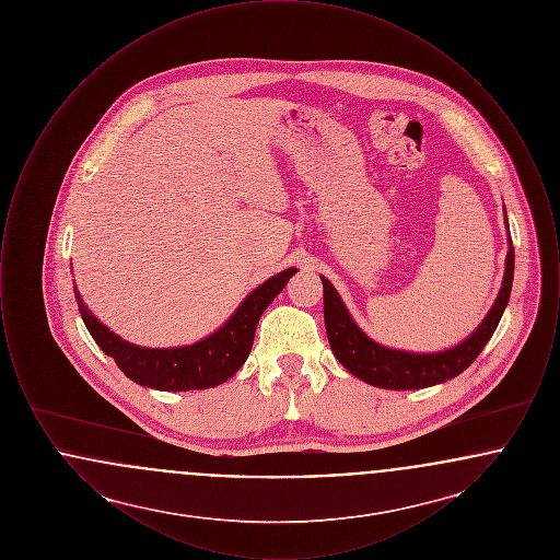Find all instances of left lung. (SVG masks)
Listing matches in <instances>:
<instances>
[{"instance_id":"1","label":"left lung","mask_w":560,"mask_h":560,"mask_svg":"<svg viewBox=\"0 0 560 560\" xmlns=\"http://www.w3.org/2000/svg\"><path fill=\"white\" fill-rule=\"evenodd\" d=\"M508 241L510 249L506 256V272L502 290L498 293L491 311L462 345L441 352H405L373 342L372 338L365 336L352 320L336 288L325 277H320L325 329L336 359L359 380L388 390L427 388L459 375L479 357L480 350L491 340L498 323L504 315L514 277V247L512 240Z\"/></svg>"}]
</instances>
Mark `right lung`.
<instances>
[{"label": "right lung", "instance_id": "add662e5", "mask_svg": "<svg viewBox=\"0 0 560 560\" xmlns=\"http://www.w3.org/2000/svg\"><path fill=\"white\" fill-rule=\"evenodd\" d=\"M293 272L298 270L285 268L283 272L270 277L241 302L233 317L220 329L190 347L144 348L130 345L96 319L92 311H88L78 288L75 298L81 319L94 342L103 348L105 354L115 359L117 368L132 382L167 393H187L213 388L240 372L254 345L258 320L275 295L285 288Z\"/></svg>", "mask_w": 560, "mask_h": 560}]
</instances>
